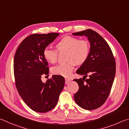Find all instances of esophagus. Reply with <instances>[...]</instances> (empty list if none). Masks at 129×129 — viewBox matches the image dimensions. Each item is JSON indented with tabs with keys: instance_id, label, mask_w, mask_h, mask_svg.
Segmentation results:
<instances>
[{
	"instance_id": "esophagus-1",
	"label": "esophagus",
	"mask_w": 129,
	"mask_h": 129,
	"mask_svg": "<svg viewBox=\"0 0 129 129\" xmlns=\"http://www.w3.org/2000/svg\"><path fill=\"white\" fill-rule=\"evenodd\" d=\"M70 82H71V80L70 79L65 78V83H66V84H68V83H69Z\"/></svg>"
}]
</instances>
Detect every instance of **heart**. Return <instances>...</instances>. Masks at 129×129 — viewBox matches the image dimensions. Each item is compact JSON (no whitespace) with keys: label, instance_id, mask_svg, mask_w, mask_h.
Listing matches in <instances>:
<instances>
[{"label":"heart","instance_id":"heart-1","mask_svg":"<svg viewBox=\"0 0 129 129\" xmlns=\"http://www.w3.org/2000/svg\"><path fill=\"white\" fill-rule=\"evenodd\" d=\"M59 51H66L67 62L58 64L51 68V73L54 75L69 76L71 75L75 64L80 65L84 63L88 57L89 44L88 41L79 40L70 36L63 37L56 45ZM43 56L48 62L54 63L58 57V52L46 47L43 51Z\"/></svg>","mask_w":129,"mask_h":129}]
</instances>
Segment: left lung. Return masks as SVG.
I'll use <instances>...</instances> for the list:
<instances>
[{
    "instance_id": "left-lung-1",
    "label": "left lung",
    "mask_w": 129,
    "mask_h": 129,
    "mask_svg": "<svg viewBox=\"0 0 129 129\" xmlns=\"http://www.w3.org/2000/svg\"><path fill=\"white\" fill-rule=\"evenodd\" d=\"M73 35L86 36L90 43L88 57L76 71L83 78L74 80L79 87L74 100L83 109H96L109 96L116 74L115 59L109 45L96 31L87 29Z\"/></svg>"
}]
</instances>
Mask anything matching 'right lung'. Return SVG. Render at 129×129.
I'll return each instance as SVG.
<instances>
[{"mask_svg": "<svg viewBox=\"0 0 129 129\" xmlns=\"http://www.w3.org/2000/svg\"><path fill=\"white\" fill-rule=\"evenodd\" d=\"M59 35V33L34 34L22 41L16 51L13 70L15 84L26 104L38 113L49 112L55 107L65 80L53 75L44 83L42 75H48V63L43 51Z\"/></svg>", "mask_w": 129, "mask_h": 129, "instance_id": "right-lung-1", "label": "right lung"}]
</instances>
